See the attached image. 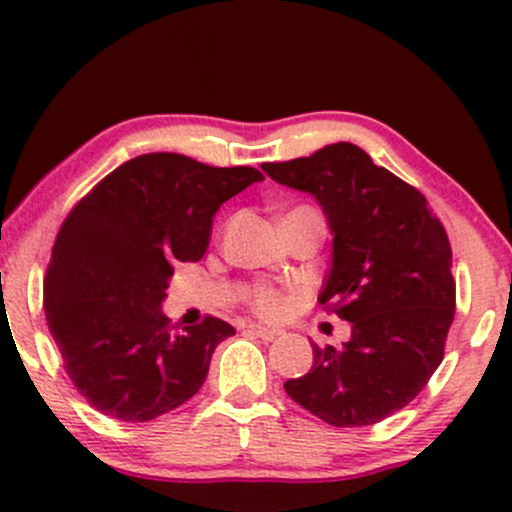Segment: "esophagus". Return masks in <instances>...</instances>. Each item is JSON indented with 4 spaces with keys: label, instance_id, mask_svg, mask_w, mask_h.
Here are the masks:
<instances>
[{
    "label": "esophagus",
    "instance_id": "34e87169",
    "mask_svg": "<svg viewBox=\"0 0 512 512\" xmlns=\"http://www.w3.org/2000/svg\"><path fill=\"white\" fill-rule=\"evenodd\" d=\"M248 332H252L255 334V337H260V339H264V342H274L276 337H281V330H269V327H262V325H255V322H252V325H248Z\"/></svg>",
    "mask_w": 512,
    "mask_h": 512
}]
</instances>
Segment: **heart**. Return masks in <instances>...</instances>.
Here are the masks:
<instances>
[{"instance_id":"obj_1","label":"heart","mask_w":512,"mask_h":512,"mask_svg":"<svg viewBox=\"0 0 512 512\" xmlns=\"http://www.w3.org/2000/svg\"><path fill=\"white\" fill-rule=\"evenodd\" d=\"M305 214H317V211L313 207H305V204H301V207H293L281 221L296 219V216H305ZM248 303L257 315L272 317L274 320V317L286 315V310H289V305H291V298H289V293L276 289V286L257 284L248 291Z\"/></svg>"}]
</instances>
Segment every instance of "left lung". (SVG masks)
<instances>
[{
  "label": "left lung",
  "mask_w": 512,
  "mask_h": 512,
  "mask_svg": "<svg viewBox=\"0 0 512 512\" xmlns=\"http://www.w3.org/2000/svg\"><path fill=\"white\" fill-rule=\"evenodd\" d=\"M262 168L320 202L334 240L317 301L351 322L344 346L313 344V368L286 380V395L337 428L378 424L443 361L455 317L448 233L416 187L349 142Z\"/></svg>",
  "instance_id": "8db88e82"
}]
</instances>
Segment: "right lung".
<instances>
[{"label":"right lung","mask_w":512,"mask_h":512,"mask_svg":"<svg viewBox=\"0 0 512 512\" xmlns=\"http://www.w3.org/2000/svg\"><path fill=\"white\" fill-rule=\"evenodd\" d=\"M264 180L182 154L122 163L74 204L43 284L45 320L79 395L117 421H151L202 387L223 339L219 317L175 330L163 315L180 262L202 260L226 199Z\"/></svg>","instance_id":"1"}]
</instances>
